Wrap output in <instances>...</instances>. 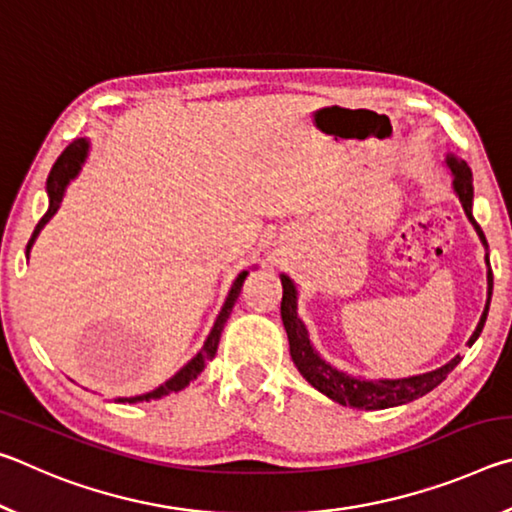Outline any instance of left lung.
<instances>
[{
	"mask_svg": "<svg viewBox=\"0 0 512 512\" xmlns=\"http://www.w3.org/2000/svg\"><path fill=\"white\" fill-rule=\"evenodd\" d=\"M447 167L452 171V187L461 201L467 219L474 225L476 235H479L481 244L488 248V241H485L483 230L479 223L474 221L472 216V201H474V185H472V171L467 167V162L456 160L454 155H447ZM485 266H488V300H485V309L481 314L479 325H476L474 334L470 336L467 345H472L479 339L481 329L485 325V318H488L490 309V298H492V268L488 253H485ZM282 280V323L287 329L289 336V348H291V359L300 370V375L305 377L311 386L327 395L329 400L339 402L343 406H352V409H366V411H377V409H391V406H400L406 402L418 400V397L427 395L433 391L440 381H445L449 372H452L458 363H461V354L454 357L443 368L424 372V375L415 377H404V379H363V377H352L348 372H341L329 366V363L320 357V354L311 348L309 332L302 320L298 318V291L296 284L289 275H280Z\"/></svg>",
	"mask_w": 512,
	"mask_h": 512,
	"instance_id": "8db88e82",
	"label": "left lung"
}]
</instances>
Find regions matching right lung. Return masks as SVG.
<instances>
[{"label":"right lung","instance_id":"add662e5","mask_svg":"<svg viewBox=\"0 0 512 512\" xmlns=\"http://www.w3.org/2000/svg\"><path fill=\"white\" fill-rule=\"evenodd\" d=\"M88 149H90L88 140H76V142L69 144L63 153H60V158L56 160L54 167H51V173H49V178H47L49 210H47L45 216H42V219L38 221L36 230H33V235H31L29 244H27V255L31 253V246L36 244L40 230L45 228L51 216H54V214L58 212L60 203H63V196H65V189H67V185H69V180H74L76 176H79L83 162H85V158H88ZM246 275H248V271H241V273L237 275V280L232 282V289H230V293H228V298H225V302H223L219 316H216V320H214V327H212L210 336H207V341L203 343L201 352H198L192 361H187L185 366L176 372V375L164 381V384L155 388V391L144 393V395H135V397H119L117 402H121V404H126V402H128V404H135V402L160 400V397L169 395V393L183 391V388L189 384V381H194L198 375H201L203 368H205V363L214 359L216 348H219L221 332H223L225 323H228L230 311H232V307H235V302H237L239 293H241V287H244Z\"/></svg>","mask_w":512,"mask_h":512}]
</instances>
